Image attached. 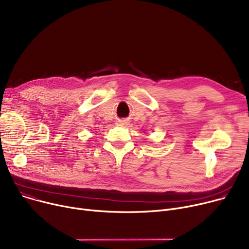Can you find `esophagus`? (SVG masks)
Here are the masks:
<instances>
[{
  "instance_id": "1",
  "label": "esophagus",
  "mask_w": 249,
  "mask_h": 249,
  "mask_svg": "<svg viewBox=\"0 0 249 249\" xmlns=\"http://www.w3.org/2000/svg\"><path fill=\"white\" fill-rule=\"evenodd\" d=\"M126 123H127V122H126L125 120H121V121H119V124H120V125H125Z\"/></svg>"
}]
</instances>
